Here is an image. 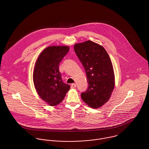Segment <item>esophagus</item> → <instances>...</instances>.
I'll list each match as a JSON object with an SVG mask.
<instances>
[{
  "mask_svg": "<svg viewBox=\"0 0 149 149\" xmlns=\"http://www.w3.org/2000/svg\"><path fill=\"white\" fill-rule=\"evenodd\" d=\"M76 87V84H72L71 85V88H75Z\"/></svg>",
  "mask_w": 149,
  "mask_h": 149,
  "instance_id": "esophagus-1",
  "label": "esophagus"
}]
</instances>
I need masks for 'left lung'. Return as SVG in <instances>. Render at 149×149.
Returning <instances> with one entry per match:
<instances>
[{"label": "left lung", "instance_id": "1", "mask_svg": "<svg viewBox=\"0 0 149 149\" xmlns=\"http://www.w3.org/2000/svg\"><path fill=\"white\" fill-rule=\"evenodd\" d=\"M74 50L84 66L88 83L81 98L88 106L99 108L108 101L115 86L111 59L102 46L90 40L75 44Z\"/></svg>", "mask_w": 149, "mask_h": 149}]
</instances>
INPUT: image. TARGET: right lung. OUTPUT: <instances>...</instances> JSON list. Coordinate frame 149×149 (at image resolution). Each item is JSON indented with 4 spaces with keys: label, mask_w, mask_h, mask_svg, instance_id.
<instances>
[{
    "label": "right lung",
    "mask_w": 149,
    "mask_h": 149,
    "mask_svg": "<svg viewBox=\"0 0 149 149\" xmlns=\"http://www.w3.org/2000/svg\"><path fill=\"white\" fill-rule=\"evenodd\" d=\"M67 46H53L45 49L35 64L33 82L40 97L50 106L60 104L70 89L64 83L59 64L69 52Z\"/></svg>",
    "instance_id": "obj_1"
}]
</instances>
